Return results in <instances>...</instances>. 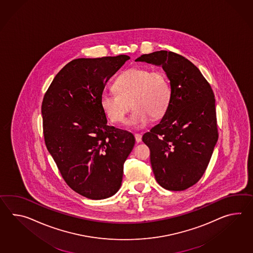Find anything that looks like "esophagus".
<instances>
[{
	"instance_id": "obj_1",
	"label": "esophagus",
	"mask_w": 253,
	"mask_h": 253,
	"mask_svg": "<svg viewBox=\"0 0 253 253\" xmlns=\"http://www.w3.org/2000/svg\"><path fill=\"white\" fill-rule=\"evenodd\" d=\"M134 137L135 140H136L137 142H140V141H141V135H140V133H136V134L134 135Z\"/></svg>"
}]
</instances>
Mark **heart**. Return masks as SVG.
Masks as SVG:
<instances>
[{
	"mask_svg": "<svg viewBox=\"0 0 253 253\" xmlns=\"http://www.w3.org/2000/svg\"><path fill=\"white\" fill-rule=\"evenodd\" d=\"M113 88L115 93L104 92L101 96V108L113 124H122L131 105L134 109L127 121L131 127L143 126L150 116H163L171 99L168 78L161 70H126L115 79Z\"/></svg>",
	"mask_w": 253,
	"mask_h": 253,
	"instance_id": "1",
	"label": "heart"
}]
</instances>
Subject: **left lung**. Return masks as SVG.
I'll use <instances>...</instances> for the list:
<instances>
[{"label":"left lung","instance_id":"1","mask_svg":"<svg viewBox=\"0 0 253 253\" xmlns=\"http://www.w3.org/2000/svg\"><path fill=\"white\" fill-rule=\"evenodd\" d=\"M135 62L162 66L169 81L168 109L142 141L150 148L158 183L184 191L202 178L218 140L213 91L192 62L172 51L143 54Z\"/></svg>","mask_w":253,"mask_h":253}]
</instances>
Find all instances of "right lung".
Masks as SVG:
<instances>
[{
  "mask_svg": "<svg viewBox=\"0 0 253 253\" xmlns=\"http://www.w3.org/2000/svg\"><path fill=\"white\" fill-rule=\"evenodd\" d=\"M127 55L80 58L57 73L42 104L43 135L62 178L73 191L102 200L120 190L132 133L107 124L101 96Z\"/></svg>",
  "mask_w": 253,
  "mask_h": 253,
  "instance_id": "1",
  "label": "right lung"
}]
</instances>
